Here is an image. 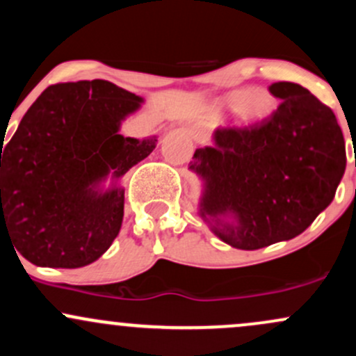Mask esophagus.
I'll return each instance as SVG.
<instances>
[{"label":"esophagus","instance_id":"esophagus-1","mask_svg":"<svg viewBox=\"0 0 356 356\" xmlns=\"http://www.w3.org/2000/svg\"><path fill=\"white\" fill-rule=\"evenodd\" d=\"M192 136H193V139L197 140V143H204V140L207 139V134H205L204 129L197 127V125H195V127L192 129Z\"/></svg>","mask_w":356,"mask_h":356}]
</instances>
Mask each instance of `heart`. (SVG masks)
<instances>
[{
    "label": "heart",
    "mask_w": 356,
    "mask_h": 356,
    "mask_svg": "<svg viewBox=\"0 0 356 356\" xmlns=\"http://www.w3.org/2000/svg\"><path fill=\"white\" fill-rule=\"evenodd\" d=\"M224 105L234 108L244 124L261 122L273 112V98L263 90H239L224 98Z\"/></svg>",
    "instance_id": "1"
}]
</instances>
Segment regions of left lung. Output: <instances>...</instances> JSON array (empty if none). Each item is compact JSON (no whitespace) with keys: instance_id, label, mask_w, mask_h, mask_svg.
Here are the masks:
<instances>
[{"instance_id":"obj_1","label":"left lung","mask_w":356,"mask_h":356,"mask_svg":"<svg viewBox=\"0 0 356 356\" xmlns=\"http://www.w3.org/2000/svg\"><path fill=\"white\" fill-rule=\"evenodd\" d=\"M270 93L280 98L277 110L256 124L217 129L213 147L197 149L190 163L205 185L200 216L238 250L304 232L332 202L346 168L330 106L296 83H273Z\"/></svg>"}]
</instances>
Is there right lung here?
<instances>
[{
  "instance_id": "right-lung-1",
  "label": "right lung",
  "mask_w": 356,
  "mask_h": 356,
  "mask_svg": "<svg viewBox=\"0 0 356 356\" xmlns=\"http://www.w3.org/2000/svg\"><path fill=\"white\" fill-rule=\"evenodd\" d=\"M143 98L105 79L49 86L1 143V241L37 266L79 268L97 261L117 238L124 188L102 193L147 158L156 139L118 134Z\"/></svg>"
}]
</instances>
